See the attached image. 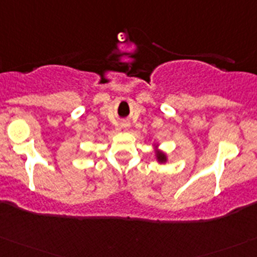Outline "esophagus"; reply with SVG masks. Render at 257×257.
Listing matches in <instances>:
<instances>
[{
  "instance_id": "34e87169",
  "label": "esophagus",
  "mask_w": 257,
  "mask_h": 257,
  "mask_svg": "<svg viewBox=\"0 0 257 257\" xmlns=\"http://www.w3.org/2000/svg\"><path fill=\"white\" fill-rule=\"evenodd\" d=\"M122 126H123L124 128H127V127H128V123H127V122H124V123H122Z\"/></svg>"
}]
</instances>
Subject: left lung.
<instances>
[{
    "label": "left lung",
    "mask_w": 257,
    "mask_h": 257,
    "mask_svg": "<svg viewBox=\"0 0 257 257\" xmlns=\"http://www.w3.org/2000/svg\"><path fill=\"white\" fill-rule=\"evenodd\" d=\"M154 154H155V159L159 164H167L168 163V155L167 153H164L163 150L159 149V144H154Z\"/></svg>",
    "instance_id": "obj_1"
}]
</instances>
